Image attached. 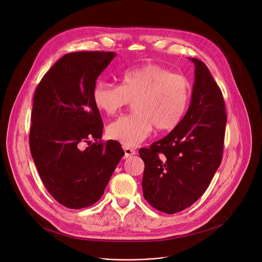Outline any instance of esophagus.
Listing matches in <instances>:
<instances>
[{"label": "esophagus", "mask_w": 262, "mask_h": 262, "mask_svg": "<svg viewBox=\"0 0 262 262\" xmlns=\"http://www.w3.org/2000/svg\"><path fill=\"white\" fill-rule=\"evenodd\" d=\"M123 150H124V157H125V158H128V157H130V156L136 155V150H134V149H132V148H129V147L123 146Z\"/></svg>", "instance_id": "obj_1"}]
</instances>
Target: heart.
<instances>
[{
  "label": "heart",
  "instance_id": "obj_1",
  "mask_svg": "<svg viewBox=\"0 0 262 262\" xmlns=\"http://www.w3.org/2000/svg\"><path fill=\"white\" fill-rule=\"evenodd\" d=\"M191 98L192 84L188 78L155 63L124 70L120 85L97 81L92 90L94 105L106 116L133 101V113L106 127L107 137L125 147L142 143L154 127L160 132L174 129L188 112Z\"/></svg>",
  "mask_w": 262,
  "mask_h": 262
}]
</instances>
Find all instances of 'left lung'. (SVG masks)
Masks as SVG:
<instances>
[{
	"label": "left lung",
	"mask_w": 262,
	"mask_h": 262,
	"mask_svg": "<svg viewBox=\"0 0 262 262\" xmlns=\"http://www.w3.org/2000/svg\"><path fill=\"white\" fill-rule=\"evenodd\" d=\"M191 60L195 83L188 112L168 136L139 150L145 164L144 198L169 214L190 207L203 195L223 157L227 122L223 94L207 66Z\"/></svg>",
	"instance_id": "8db88e82"
}]
</instances>
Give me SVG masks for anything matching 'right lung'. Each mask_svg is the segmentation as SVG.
<instances>
[{"instance_id": "obj_1", "label": "right lung", "mask_w": 262, "mask_h": 262, "mask_svg": "<svg viewBox=\"0 0 262 262\" xmlns=\"http://www.w3.org/2000/svg\"><path fill=\"white\" fill-rule=\"evenodd\" d=\"M115 56L113 52L64 55L45 74L33 97L32 158L48 192L71 209L100 199L124 156L119 142H100L103 123L92 100L98 76ZM84 142L89 144L85 149Z\"/></svg>"}]
</instances>
